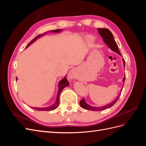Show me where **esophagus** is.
<instances>
[{"label":"esophagus","mask_w":146,"mask_h":146,"mask_svg":"<svg viewBox=\"0 0 146 146\" xmlns=\"http://www.w3.org/2000/svg\"><path fill=\"white\" fill-rule=\"evenodd\" d=\"M68 77L70 79H73L76 77V72H75L74 70H70V71L68 74Z\"/></svg>","instance_id":"1"}]
</instances>
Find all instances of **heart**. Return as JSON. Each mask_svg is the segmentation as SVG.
I'll use <instances>...</instances> for the list:
<instances>
[{
    "label": "heart",
    "instance_id": "heart-1",
    "mask_svg": "<svg viewBox=\"0 0 146 146\" xmlns=\"http://www.w3.org/2000/svg\"><path fill=\"white\" fill-rule=\"evenodd\" d=\"M92 40V37H89L88 38V41H91Z\"/></svg>",
    "mask_w": 146,
    "mask_h": 146
}]
</instances>
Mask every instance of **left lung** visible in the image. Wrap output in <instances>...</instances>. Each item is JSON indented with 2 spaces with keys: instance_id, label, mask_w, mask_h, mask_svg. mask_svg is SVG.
Segmentation results:
<instances>
[{
  "instance_id": "left-lung-1",
  "label": "left lung",
  "mask_w": 146,
  "mask_h": 146,
  "mask_svg": "<svg viewBox=\"0 0 146 146\" xmlns=\"http://www.w3.org/2000/svg\"><path fill=\"white\" fill-rule=\"evenodd\" d=\"M98 31H99V33L100 35V36L102 37L105 44H107L108 46L110 48H111L112 50H113L114 52H115L117 53L118 54L121 55L120 52H119V50L118 49V47H117V44L115 42V41H114L112 33L107 29H100L99 28V29H98ZM123 60V66H124V67H125V61L123 60ZM125 76L122 80L123 82H125ZM119 96H120V95H119L117 97V98L114 100H113L112 102L110 103L105 106H103V107H92V106H90L88 104H87L85 102V100H84V99H83L80 100V105L82 108H83L84 109H86V110H91V111H100V110H103L107 109V108H108L110 107H112V106L113 105H114V104H115L117 101Z\"/></svg>"
}]
</instances>
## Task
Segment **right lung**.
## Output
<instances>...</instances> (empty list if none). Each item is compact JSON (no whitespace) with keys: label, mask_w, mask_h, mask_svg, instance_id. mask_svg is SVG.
<instances>
[{"label":"right lung","mask_w":146,"mask_h":146,"mask_svg":"<svg viewBox=\"0 0 146 146\" xmlns=\"http://www.w3.org/2000/svg\"><path fill=\"white\" fill-rule=\"evenodd\" d=\"M60 30H59V29L55 30H53V31H52V32H60ZM44 34H45V33H44ZM44 34H40V35H38V36L36 38H35L33 39V40L29 44L27 47L29 46L33 41H35L38 38L42 36ZM68 85H69V82L67 80V78H66V77H65L64 78L62 79V80H60L59 83H58V94H57L56 100L54 104H53L52 105L50 106V107H45V108H37V107L35 108L34 107L33 108L36 110H39V111H51V110H54L56 109L57 107H58V105H59V103H60L59 98H60V94L61 93V91H62V90L64 88H65L66 86H67Z\"/></svg>","instance_id":"1"}]
</instances>
